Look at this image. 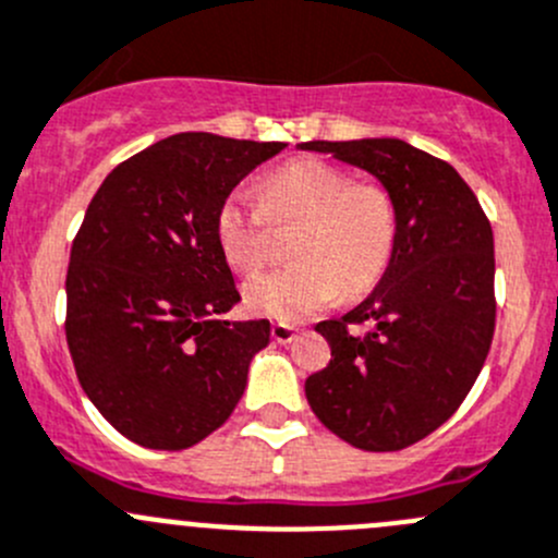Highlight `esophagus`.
I'll return each instance as SVG.
<instances>
[{"mask_svg": "<svg viewBox=\"0 0 558 558\" xmlns=\"http://www.w3.org/2000/svg\"><path fill=\"white\" fill-rule=\"evenodd\" d=\"M272 338L278 340V343H291V340L296 338V329L291 327V324H272Z\"/></svg>", "mask_w": 558, "mask_h": 558, "instance_id": "34e87169", "label": "esophagus"}]
</instances>
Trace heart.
<instances>
[{
	"label": "heart",
	"instance_id": "b5f03b06",
	"mask_svg": "<svg viewBox=\"0 0 558 558\" xmlns=\"http://www.w3.org/2000/svg\"><path fill=\"white\" fill-rule=\"evenodd\" d=\"M247 191H234L215 215V236L226 264L256 272L264 262V218L300 220L294 267L256 275L245 286V305L258 316L302 322L340 294L360 296L378 283L398 240L395 202L381 185L351 182L345 171L316 158H300Z\"/></svg>",
	"mask_w": 558,
	"mask_h": 558
}]
</instances>
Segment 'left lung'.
Returning <instances> with one entry per match:
<instances>
[{
	"label": "left lung",
	"instance_id": "1",
	"mask_svg": "<svg viewBox=\"0 0 558 558\" xmlns=\"http://www.w3.org/2000/svg\"><path fill=\"white\" fill-rule=\"evenodd\" d=\"M381 182L398 240L376 289L316 324L332 360L305 381L313 414L351 447L395 452L445 425L488 356L496 327L494 231L456 169L400 138L307 142ZM356 323L372 327L356 333Z\"/></svg>",
	"mask_w": 558,
	"mask_h": 558
}]
</instances>
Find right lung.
<instances>
[{
	"mask_svg": "<svg viewBox=\"0 0 558 558\" xmlns=\"http://www.w3.org/2000/svg\"><path fill=\"white\" fill-rule=\"evenodd\" d=\"M286 144L177 133L97 187L70 251L64 335L75 376L108 423L149 450H187L240 403L269 322L240 302L215 236L231 191Z\"/></svg>",
	"mask_w": 558,
	"mask_h": 558,
	"instance_id": "add662e5",
	"label": "right lung"
}]
</instances>
